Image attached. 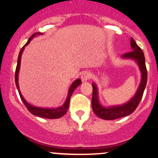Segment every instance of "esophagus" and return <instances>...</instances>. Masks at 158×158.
Masks as SVG:
<instances>
[{
  "mask_svg": "<svg viewBox=\"0 0 158 158\" xmlns=\"http://www.w3.org/2000/svg\"><path fill=\"white\" fill-rule=\"evenodd\" d=\"M92 74L90 71H85L82 73V75L81 76V79L82 81H86L91 78Z\"/></svg>",
  "mask_w": 158,
  "mask_h": 158,
  "instance_id": "obj_1",
  "label": "esophagus"
}]
</instances>
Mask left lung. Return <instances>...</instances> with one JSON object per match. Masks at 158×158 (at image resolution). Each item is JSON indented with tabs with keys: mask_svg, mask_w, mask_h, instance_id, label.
I'll return each instance as SVG.
<instances>
[{
	"mask_svg": "<svg viewBox=\"0 0 158 158\" xmlns=\"http://www.w3.org/2000/svg\"><path fill=\"white\" fill-rule=\"evenodd\" d=\"M131 51L126 52L122 56L124 59H134L138 64L139 70L141 71V81L139 88L136 92L135 97L126 104L122 106H111L109 108L103 107L99 102L98 99V91L96 85L93 83V95H92V108L94 114L99 118L106 119V120H112L121 117H126L130 115L135 111L137 107L138 106L141 99H142L143 92L146 86L147 82V70H146V62H145V56L143 50L139 48L135 41L131 38Z\"/></svg>",
	"mask_w": 158,
	"mask_h": 158,
	"instance_id": "1",
	"label": "left lung"
}]
</instances>
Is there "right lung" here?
Masks as SVG:
<instances>
[{
	"instance_id": "obj_1",
	"label": "right lung",
	"mask_w": 158,
	"mask_h": 158,
	"mask_svg": "<svg viewBox=\"0 0 158 158\" xmlns=\"http://www.w3.org/2000/svg\"><path fill=\"white\" fill-rule=\"evenodd\" d=\"M42 33L41 32H37V33H33L32 35L30 36V39H29L28 41L26 43V44L21 48V50H20L19 58H18V64L17 67H16L15 69V85L16 87H17L18 90H19V93L20 95V97H21V100L24 104V106L27 107V108L28 109L29 111L33 115L37 116V117H43V118H47V119H58L60 118V117H62L63 115H64L68 111V109L69 108V104H70V97H71L72 94L73 93L74 90L79 86V85L81 83V81L80 79H77V80H75L72 83V85H70V89L68 90V97H67L66 100L64 103L63 106L61 107H58L56 108H39V107H35L32 106V105L29 104L28 102H27L24 99V98L23 97V96L21 95V91L19 90V73L20 70V65H21V54L24 50L25 46H27V44H29V43L30 42V41L35 37V35H41Z\"/></svg>"
}]
</instances>
